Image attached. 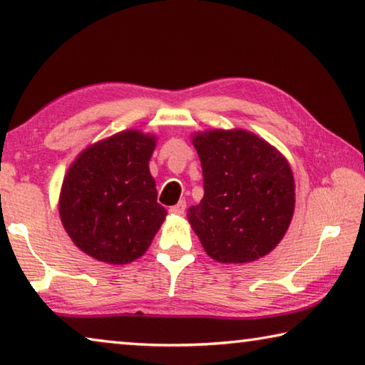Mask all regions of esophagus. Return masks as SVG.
<instances>
[{"label":"esophagus","instance_id":"obj_1","mask_svg":"<svg viewBox=\"0 0 365 365\" xmlns=\"http://www.w3.org/2000/svg\"><path fill=\"white\" fill-rule=\"evenodd\" d=\"M185 209H187V202H185V201L182 200V201H178L175 206H172V207L169 209V212H170V214H175V215H182V214L185 212Z\"/></svg>","mask_w":365,"mask_h":365}]
</instances>
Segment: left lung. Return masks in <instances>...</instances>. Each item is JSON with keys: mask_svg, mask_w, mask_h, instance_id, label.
I'll list each match as a JSON object with an SVG mask.
<instances>
[{"mask_svg": "<svg viewBox=\"0 0 365 365\" xmlns=\"http://www.w3.org/2000/svg\"><path fill=\"white\" fill-rule=\"evenodd\" d=\"M205 196L188 209L202 248L225 264L262 257L280 243L294 211L287 159L245 130H211L193 138Z\"/></svg>", "mask_w": 365, "mask_h": 365, "instance_id": "1", "label": "left lung"}]
</instances>
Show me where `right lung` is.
Instances as JSON below:
<instances>
[{"label":"right lung","instance_id":"add662e5","mask_svg":"<svg viewBox=\"0 0 365 365\" xmlns=\"http://www.w3.org/2000/svg\"><path fill=\"white\" fill-rule=\"evenodd\" d=\"M156 140L138 130L86 148L64 177L59 214L72 242L108 264L145 255L168 211L150 174Z\"/></svg>","mask_w":365,"mask_h":365}]
</instances>
